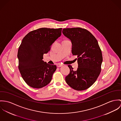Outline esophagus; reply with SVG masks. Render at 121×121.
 Returning <instances> with one entry per match:
<instances>
[{
	"label": "esophagus",
	"instance_id": "esophagus-1",
	"mask_svg": "<svg viewBox=\"0 0 121 121\" xmlns=\"http://www.w3.org/2000/svg\"><path fill=\"white\" fill-rule=\"evenodd\" d=\"M63 66V65H61V64H56V66L58 67H61V66Z\"/></svg>",
	"mask_w": 121,
	"mask_h": 121
}]
</instances>
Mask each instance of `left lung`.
<instances>
[{
  "mask_svg": "<svg viewBox=\"0 0 121 121\" xmlns=\"http://www.w3.org/2000/svg\"><path fill=\"white\" fill-rule=\"evenodd\" d=\"M62 32L71 41L72 53L77 56L78 63L77 70L68 65L70 72L66 82L75 90H86L96 80L101 70L103 56L98 42L90 31L79 27L65 28Z\"/></svg>",
  "mask_w": 121,
  "mask_h": 121,
  "instance_id": "8db88e82",
  "label": "left lung"
}]
</instances>
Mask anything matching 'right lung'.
I'll return each mask as SVG.
<instances>
[{"instance_id":"obj_1","label":"right lung","mask_w":121,"mask_h":121,"mask_svg":"<svg viewBox=\"0 0 121 121\" xmlns=\"http://www.w3.org/2000/svg\"><path fill=\"white\" fill-rule=\"evenodd\" d=\"M62 28H41L29 32L18 48V69L23 79L31 87L43 88L52 80L55 65L43 60V55L61 35Z\"/></svg>"}]
</instances>
